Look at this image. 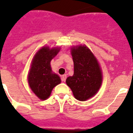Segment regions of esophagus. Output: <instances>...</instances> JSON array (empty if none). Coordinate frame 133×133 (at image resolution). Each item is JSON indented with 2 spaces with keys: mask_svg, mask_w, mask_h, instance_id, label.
<instances>
[{
  "mask_svg": "<svg viewBox=\"0 0 133 133\" xmlns=\"http://www.w3.org/2000/svg\"><path fill=\"white\" fill-rule=\"evenodd\" d=\"M66 78H67L66 75H62V77H61V81H62L63 82H65V80H66Z\"/></svg>",
  "mask_w": 133,
  "mask_h": 133,
  "instance_id": "esophagus-1",
  "label": "esophagus"
}]
</instances>
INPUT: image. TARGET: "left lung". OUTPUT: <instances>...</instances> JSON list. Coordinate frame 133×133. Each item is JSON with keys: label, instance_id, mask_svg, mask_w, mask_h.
Here are the masks:
<instances>
[{"label": "left lung", "instance_id": "obj_1", "mask_svg": "<svg viewBox=\"0 0 133 133\" xmlns=\"http://www.w3.org/2000/svg\"><path fill=\"white\" fill-rule=\"evenodd\" d=\"M71 54L74 62V75L66 79L74 97L84 101L98 92L102 83V72L95 55L85 45L73 47Z\"/></svg>", "mask_w": 133, "mask_h": 133}]
</instances>
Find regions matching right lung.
I'll list each match as a JSON object with an SVG mask.
<instances>
[{
	"instance_id": "obj_1",
	"label": "right lung",
	"mask_w": 133,
	"mask_h": 133,
	"mask_svg": "<svg viewBox=\"0 0 133 133\" xmlns=\"http://www.w3.org/2000/svg\"><path fill=\"white\" fill-rule=\"evenodd\" d=\"M60 48L43 47L34 55L28 75V83L33 92L41 100L51 95L52 89L61 82L58 75L52 72L50 61L56 56Z\"/></svg>"
}]
</instances>
